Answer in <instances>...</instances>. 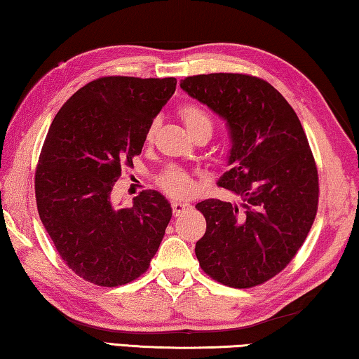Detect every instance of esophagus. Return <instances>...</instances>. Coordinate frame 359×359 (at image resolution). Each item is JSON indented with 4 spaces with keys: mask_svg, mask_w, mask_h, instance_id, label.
Segmentation results:
<instances>
[{
    "mask_svg": "<svg viewBox=\"0 0 359 359\" xmlns=\"http://www.w3.org/2000/svg\"><path fill=\"white\" fill-rule=\"evenodd\" d=\"M187 210H191V204L182 203V201H174L172 203V212H174L175 217H177V215H182L184 212H187Z\"/></svg>",
    "mask_w": 359,
    "mask_h": 359,
    "instance_id": "34e87169",
    "label": "esophagus"
}]
</instances>
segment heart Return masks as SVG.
I'll return each mask as SVG.
<instances>
[{"mask_svg":"<svg viewBox=\"0 0 359 359\" xmlns=\"http://www.w3.org/2000/svg\"><path fill=\"white\" fill-rule=\"evenodd\" d=\"M179 115L182 121L185 123L189 133L193 135L200 133H208L212 134V118H210L209 113L204 110L203 107L196 104H185L179 108ZM158 123L151 121L150 126L147 128L145 133V142L147 144H151L153 139H155ZM156 184L159 189H161L166 195L170 198H177V200H187V198H191L196 193L198 182L193 177L190 172L180 169V168H168L164 169L161 174L158 175Z\"/></svg>","mask_w":359,"mask_h":359,"instance_id":"b5f03b06","label":"heart"}]
</instances>
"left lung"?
I'll use <instances>...</instances> for the list:
<instances>
[{
	"label": "left lung",
	"instance_id": "obj_1",
	"mask_svg": "<svg viewBox=\"0 0 359 359\" xmlns=\"http://www.w3.org/2000/svg\"><path fill=\"white\" fill-rule=\"evenodd\" d=\"M180 88L226 121L231 168L219 185L243 198V208L196 204L206 219L196 259L225 286H259L286 269L316 217L320 184L309 139L294 108L262 78L209 73L187 76Z\"/></svg>",
	"mask_w": 359,
	"mask_h": 359
}]
</instances>
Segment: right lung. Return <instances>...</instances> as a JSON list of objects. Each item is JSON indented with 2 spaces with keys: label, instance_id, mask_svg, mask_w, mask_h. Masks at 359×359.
I'll return each mask as SVG.
<instances>
[{
  "label": "right lung",
  "instance_id": "obj_1",
  "mask_svg": "<svg viewBox=\"0 0 359 359\" xmlns=\"http://www.w3.org/2000/svg\"><path fill=\"white\" fill-rule=\"evenodd\" d=\"M175 78L102 76L57 113L35 170L38 214L68 269L95 286L137 280L163 241L172 209L144 190L130 208L110 193L142 153L147 128L174 94Z\"/></svg>",
  "mask_w": 359,
  "mask_h": 359
}]
</instances>
